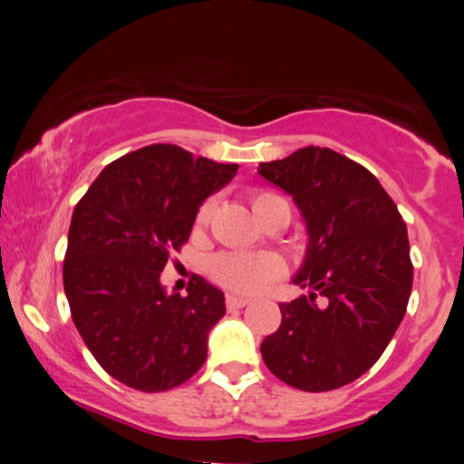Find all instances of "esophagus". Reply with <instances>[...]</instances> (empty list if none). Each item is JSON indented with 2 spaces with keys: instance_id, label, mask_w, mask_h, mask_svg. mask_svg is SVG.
I'll use <instances>...</instances> for the list:
<instances>
[{
  "instance_id": "34e87169",
  "label": "esophagus",
  "mask_w": 464,
  "mask_h": 464,
  "mask_svg": "<svg viewBox=\"0 0 464 464\" xmlns=\"http://www.w3.org/2000/svg\"><path fill=\"white\" fill-rule=\"evenodd\" d=\"M246 304H249V300H246V297H240V295H227L226 297V306L230 308V310H237V308H245Z\"/></svg>"
}]
</instances>
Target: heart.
<instances>
[{"mask_svg":"<svg viewBox=\"0 0 464 464\" xmlns=\"http://www.w3.org/2000/svg\"><path fill=\"white\" fill-rule=\"evenodd\" d=\"M283 200L281 196L270 192H256L251 196V207L256 218L264 211L270 202ZM215 211V198H208L198 208L196 221L207 224ZM208 276L215 283L234 294H257L270 281L281 276L283 262L275 253H243V251H226L208 259L207 264Z\"/></svg>","mask_w":464,"mask_h":464,"instance_id":"heart-1","label":"heart"}]
</instances>
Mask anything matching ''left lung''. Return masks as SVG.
Returning <instances> with one entry per match:
<instances>
[{"instance_id": "left-lung-1", "label": "left lung", "mask_w": 464, "mask_h": 464, "mask_svg": "<svg viewBox=\"0 0 464 464\" xmlns=\"http://www.w3.org/2000/svg\"><path fill=\"white\" fill-rule=\"evenodd\" d=\"M257 173L294 198L308 232L294 276L308 295L278 306L262 359L300 391L340 389L376 363L403 321L414 278L408 227L376 177L329 148L308 145Z\"/></svg>"}]
</instances>
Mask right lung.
I'll use <instances>...</instances> for the list:
<instances>
[{
  "instance_id": "add662e5",
  "label": "right lung",
  "mask_w": 464,
  "mask_h": 464,
  "mask_svg": "<svg viewBox=\"0 0 464 464\" xmlns=\"http://www.w3.org/2000/svg\"><path fill=\"white\" fill-rule=\"evenodd\" d=\"M237 170L156 143L107 164L75 205L63 285L82 340L118 382L169 391L205 363L226 297L198 275L188 295L167 294L160 272L189 238L198 207Z\"/></svg>"
}]
</instances>
